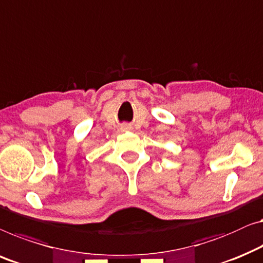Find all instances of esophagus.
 Instances as JSON below:
<instances>
[{
  "label": "esophagus",
  "mask_w": 263,
  "mask_h": 263,
  "mask_svg": "<svg viewBox=\"0 0 263 263\" xmlns=\"http://www.w3.org/2000/svg\"><path fill=\"white\" fill-rule=\"evenodd\" d=\"M124 129H125V130H130L132 127H129V125H124Z\"/></svg>",
  "instance_id": "esophagus-1"
}]
</instances>
